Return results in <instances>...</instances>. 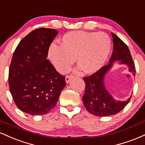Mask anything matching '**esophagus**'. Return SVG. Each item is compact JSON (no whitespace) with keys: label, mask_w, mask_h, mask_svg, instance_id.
Instances as JSON below:
<instances>
[{"label":"esophagus","mask_w":145,"mask_h":145,"mask_svg":"<svg viewBox=\"0 0 145 145\" xmlns=\"http://www.w3.org/2000/svg\"><path fill=\"white\" fill-rule=\"evenodd\" d=\"M73 77H74L73 76H66V78H65L66 83H69V82H70V80L71 79H72Z\"/></svg>","instance_id":"obj_1"}]
</instances>
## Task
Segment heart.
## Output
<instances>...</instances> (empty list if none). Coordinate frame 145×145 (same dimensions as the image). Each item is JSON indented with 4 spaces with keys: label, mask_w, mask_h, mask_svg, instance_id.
<instances>
[{
    "label": "heart",
    "mask_w": 145,
    "mask_h": 145,
    "mask_svg": "<svg viewBox=\"0 0 145 145\" xmlns=\"http://www.w3.org/2000/svg\"><path fill=\"white\" fill-rule=\"evenodd\" d=\"M60 46L52 44L48 57L60 73L69 71L74 62L85 74L99 70L106 63L111 48V40L104 33L71 31L59 41Z\"/></svg>",
    "instance_id": "obj_1"
}]
</instances>
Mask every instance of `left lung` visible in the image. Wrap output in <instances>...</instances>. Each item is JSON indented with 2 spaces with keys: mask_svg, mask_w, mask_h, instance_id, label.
Masks as SVG:
<instances>
[{
  "mask_svg": "<svg viewBox=\"0 0 145 145\" xmlns=\"http://www.w3.org/2000/svg\"><path fill=\"white\" fill-rule=\"evenodd\" d=\"M113 38V52L107 65L102 67L93 74L84 77L85 91L82 101L86 109L91 114L98 116H106L117 114L125 107L131 97L126 101H118L113 98L106 89L104 78L106 74L113 65V63L120 61V64L126 65L129 72L134 76L136 68L130 51L127 46L115 34L112 33Z\"/></svg>",
  "mask_w": 145,
  "mask_h": 145,
  "instance_id": "left-lung-1",
  "label": "left lung"
}]
</instances>
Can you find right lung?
<instances>
[{
    "label": "right lung",
    "instance_id": "add662e5",
    "mask_svg": "<svg viewBox=\"0 0 145 145\" xmlns=\"http://www.w3.org/2000/svg\"><path fill=\"white\" fill-rule=\"evenodd\" d=\"M57 34L52 29L34 30L22 39L13 54L10 93L18 108L31 115L49 112L66 85L65 77L47 59L48 48Z\"/></svg>",
    "mask_w": 145,
    "mask_h": 145
}]
</instances>
